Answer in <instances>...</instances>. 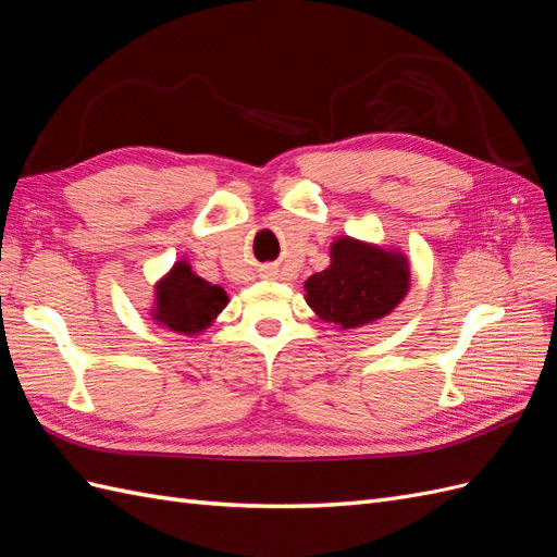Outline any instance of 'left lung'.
<instances>
[{
	"instance_id": "1",
	"label": "left lung",
	"mask_w": 557,
	"mask_h": 557,
	"mask_svg": "<svg viewBox=\"0 0 557 557\" xmlns=\"http://www.w3.org/2000/svg\"><path fill=\"white\" fill-rule=\"evenodd\" d=\"M409 285V258L399 248L339 237L330 246V267L307 278L305 299L325 323L356 330L393 313Z\"/></svg>"
}]
</instances>
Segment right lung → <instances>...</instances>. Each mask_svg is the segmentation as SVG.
<instances>
[{"instance_id":"obj_1","label":"right lung","mask_w":557,"mask_h":557,"mask_svg":"<svg viewBox=\"0 0 557 557\" xmlns=\"http://www.w3.org/2000/svg\"><path fill=\"white\" fill-rule=\"evenodd\" d=\"M227 293L193 272L188 260H178L156 283V299L150 315L158 325L181 334L205 332L227 307Z\"/></svg>"}]
</instances>
